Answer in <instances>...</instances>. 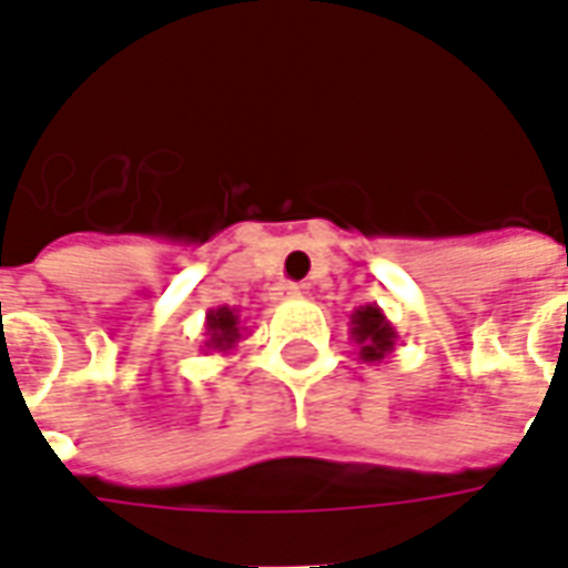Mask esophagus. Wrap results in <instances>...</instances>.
I'll return each mask as SVG.
<instances>
[{
  "mask_svg": "<svg viewBox=\"0 0 568 568\" xmlns=\"http://www.w3.org/2000/svg\"><path fill=\"white\" fill-rule=\"evenodd\" d=\"M273 295L280 297V301H285V297H301V295H304V285L280 283V285H276V288H273Z\"/></svg>",
  "mask_w": 568,
  "mask_h": 568,
  "instance_id": "esophagus-1",
  "label": "esophagus"
}]
</instances>
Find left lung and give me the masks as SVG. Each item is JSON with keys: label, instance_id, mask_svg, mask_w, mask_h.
Here are the masks:
<instances>
[{"label": "left lung", "instance_id": "obj_1", "mask_svg": "<svg viewBox=\"0 0 568 568\" xmlns=\"http://www.w3.org/2000/svg\"><path fill=\"white\" fill-rule=\"evenodd\" d=\"M349 337L358 344V356L365 362H383L386 356H393L398 344L395 325L386 320V313L377 304H365L349 313Z\"/></svg>", "mask_w": 568, "mask_h": 568}]
</instances>
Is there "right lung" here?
I'll use <instances>...</instances> for the list:
<instances>
[{
    "instance_id": "right-lung-1",
    "label": "right lung",
    "mask_w": 568,
    "mask_h": 568,
    "mask_svg": "<svg viewBox=\"0 0 568 568\" xmlns=\"http://www.w3.org/2000/svg\"><path fill=\"white\" fill-rule=\"evenodd\" d=\"M206 341H203V349H212V353H231L243 334H246V325L240 320V310L236 307H215L206 313Z\"/></svg>"
}]
</instances>
